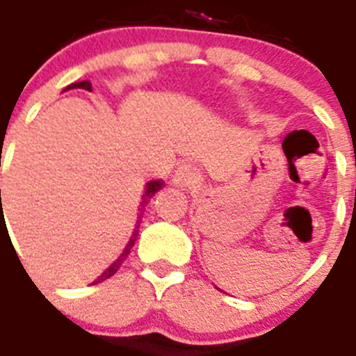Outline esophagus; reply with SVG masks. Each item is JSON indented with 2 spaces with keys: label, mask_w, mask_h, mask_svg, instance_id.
<instances>
[{
  "label": "esophagus",
  "mask_w": 356,
  "mask_h": 356,
  "mask_svg": "<svg viewBox=\"0 0 356 356\" xmlns=\"http://www.w3.org/2000/svg\"><path fill=\"white\" fill-rule=\"evenodd\" d=\"M194 180H196V171H194L191 165H187V163L176 169L175 176H172V181H175L178 187H187V185L193 184Z\"/></svg>",
  "instance_id": "1"
}]
</instances>
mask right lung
<instances>
[{"label":"right lung","instance_id":"1","mask_svg":"<svg viewBox=\"0 0 356 356\" xmlns=\"http://www.w3.org/2000/svg\"><path fill=\"white\" fill-rule=\"evenodd\" d=\"M67 89H85V90H92V87H90V83L89 81H78V83H71L69 85V87H65V90ZM163 187V181L162 180H151V181H147L146 184V188H144V194H143V207H144V203H147V201L151 200V197L155 196L156 193H159L160 188ZM139 225H140V219L139 221H137V226H135V232H134V235H131V238H130V242H128L127 244V248H124V251H122L121 254H119V259L115 260L114 264H112V266L108 267V269H106L105 273H103L102 276H99V278L96 280V282H94V284H102V282H105L106 278H110V276H114L115 273L119 271V267H121V264L124 262V260H127V257L128 254H130V250L131 248H134V244H135V241H137V235H139Z\"/></svg>","mask_w":356,"mask_h":356}]
</instances>
